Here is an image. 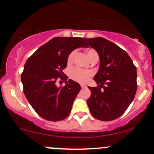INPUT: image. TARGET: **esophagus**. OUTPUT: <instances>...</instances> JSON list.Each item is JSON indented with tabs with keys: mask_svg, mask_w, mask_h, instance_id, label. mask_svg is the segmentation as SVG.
Masks as SVG:
<instances>
[{
	"mask_svg": "<svg viewBox=\"0 0 154 154\" xmlns=\"http://www.w3.org/2000/svg\"><path fill=\"white\" fill-rule=\"evenodd\" d=\"M80 86H81L82 88H86V85H83V84H80Z\"/></svg>",
	"mask_w": 154,
	"mask_h": 154,
	"instance_id": "34e87169",
	"label": "esophagus"
}]
</instances>
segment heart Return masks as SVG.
<instances>
[{"label": "heart", "instance_id": "b5f03b06", "mask_svg": "<svg viewBox=\"0 0 154 154\" xmlns=\"http://www.w3.org/2000/svg\"><path fill=\"white\" fill-rule=\"evenodd\" d=\"M74 54H75V51H72V52L70 53L68 56L67 58V62L68 63H71L72 62L73 58H74ZM95 54H97L94 50H89L87 52V55H88V58L91 59V57ZM92 75V72L91 71H88V70H83L82 68H77V67H74L70 70L69 72V76L71 77V79L75 80V81L79 82V83H86L88 81V78H89Z\"/></svg>", "mask_w": 154, "mask_h": 154}]
</instances>
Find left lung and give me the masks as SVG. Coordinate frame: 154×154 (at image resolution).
I'll return each instance as SVG.
<instances>
[{
	"label": "left lung",
	"instance_id": "8db88e82",
	"mask_svg": "<svg viewBox=\"0 0 154 154\" xmlns=\"http://www.w3.org/2000/svg\"><path fill=\"white\" fill-rule=\"evenodd\" d=\"M100 57L98 72L94 77L97 86L88 87L87 104L93 117L109 122L125 112L137 90V71L127 53L102 37L84 38Z\"/></svg>",
	"mask_w": 154,
	"mask_h": 154
}]
</instances>
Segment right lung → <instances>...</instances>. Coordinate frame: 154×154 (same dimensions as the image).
<instances>
[{"label": "right lung", "instance_id": "1", "mask_svg": "<svg viewBox=\"0 0 154 154\" xmlns=\"http://www.w3.org/2000/svg\"><path fill=\"white\" fill-rule=\"evenodd\" d=\"M80 47H88L84 38L55 37L38 48L24 65L21 77L24 93L35 112L45 120L59 122L71 112L81 87L67 80L63 69L68 54ZM59 79L66 81L64 87L56 86Z\"/></svg>", "mask_w": 154, "mask_h": 154}]
</instances>
